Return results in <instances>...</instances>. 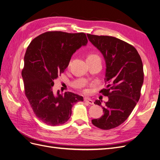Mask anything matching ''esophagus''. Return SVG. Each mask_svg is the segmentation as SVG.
<instances>
[{
	"mask_svg": "<svg viewBox=\"0 0 160 160\" xmlns=\"http://www.w3.org/2000/svg\"><path fill=\"white\" fill-rule=\"evenodd\" d=\"M84 101H85V102H87V103H88V104H91V105L94 104V102H93L91 99H90V98H85L84 99Z\"/></svg>",
	"mask_w": 160,
	"mask_h": 160,
	"instance_id": "obj_1",
	"label": "esophagus"
}]
</instances>
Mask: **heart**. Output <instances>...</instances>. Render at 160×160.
<instances>
[{
	"label": "heart",
	"mask_w": 160,
	"mask_h": 160,
	"mask_svg": "<svg viewBox=\"0 0 160 160\" xmlns=\"http://www.w3.org/2000/svg\"><path fill=\"white\" fill-rule=\"evenodd\" d=\"M96 56H98L96 55V54H90V55L88 56L87 58H94V57H96Z\"/></svg>",
	"instance_id": "b5f03b06"
}]
</instances>
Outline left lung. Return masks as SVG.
Returning a JSON list of instances; mask_svg holds the SVG:
<instances>
[{
  "instance_id": "1",
  "label": "left lung",
  "mask_w": 160,
  "mask_h": 160,
  "mask_svg": "<svg viewBox=\"0 0 160 160\" xmlns=\"http://www.w3.org/2000/svg\"><path fill=\"white\" fill-rule=\"evenodd\" d=\"M87 37L104 56L108 84L100 91L108 97L102 107L104 115L92 123L101 129H113L128 118L139 100L144 81L142 60L135 47L118 38L91 34ZM94 104L102 106L100 100Z\"/></svg>"
}]
</instances>
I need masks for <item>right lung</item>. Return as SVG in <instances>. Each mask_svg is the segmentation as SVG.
<instances>
[{
  "instance_id": "add662e5",
  "label": "right lung",
  "mask_w": 160,
  "mask_h": 160,
  "mask_svg": "<svg viewBox=\"0 0 160 160\" xmlns=\"http://www.w3.org/2000/svg\"><path fill=\"white\" fill-rule=\"evenodd\" d=\"M88 42L84 33L48 31L32 41L24 56L25 94L35 116L51 126L65 123L75 103L83 97L70 92L54 94V81L68 68L72 55Z\"/></svg>"
}]
</instances>
